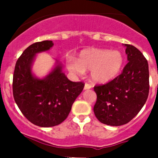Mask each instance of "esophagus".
I'll return each instance as SVG.
<instances>
[{"label":"esophagus","instance_id":"1","mask_svg":"<svg viewBox=\"0 0 158 158\" xmlns=\"http://www.w3.org/2000/svg\"><path fill=\"white\" fill-rule=\"evenodd\" d=\"M91 85H89V84H88V83H85V86H84V89H85V90H87V89H91Z\"/></svg>","mask_w":158,"mask_h":158}]
</instances>
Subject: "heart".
Here are the masks:
<instances>
[{"mask_svg":"<svg viewBox=\"0 0 158 158\" xmlns=\"http://www.w3.org/2000/svg\"><path fill=\"white\" fill-rule=\"evenodd\" d=\"M123 55L118 50L89 48L81 51L77 60H67L68 69L77 75L91 71L90 77L93 82L106 83L115 79L124 65Z\"/></svg>","mask_w":158,"mask_h":158,"instance_id":"b5f03b06","label":"heart"}]
</instances>
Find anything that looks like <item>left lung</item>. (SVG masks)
I'll return each mask as SVG.
<instances>
[{"instance_id": "left-lung-1", "label": "left lung", "mask_w": 158, "mask_h": 158, "mask_svg": "<svg viewBox=\"0 0 158 158\" xmlns=\"http://www.w3.org/2000/svg\"><path fill=\"white\" fill-rule=\"evenodd\" d=\"M128 61L122 74L105 85H95L93 110L100 122L120 126L141 111L149 93V69L145 57L134 46L125 44Z\"/></svg>"}]
</instances>
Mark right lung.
Segmentation results:
<instances>
[{"mask_svg": "<svg viewBox=\"0 0 158 158\" xmlns=\"http://www.w3.org/2000/svg\"><path fill=\"white\" fill-rule=\"evenodd\" d=\"M52 46V41L44 40L28 47L17 60L13 76L16 104L31 123L44 128L60 125L68 117L85 85L82 82L69 80L57 61L44 79L33 76L31 67L36 54L49 50Z\"/></svg>", "mask_w": 158, "mask_h": 158, "instance_id": "right-lung-1", "label": "right lung"}]
</instances>
